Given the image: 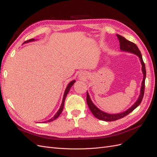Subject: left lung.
<instances>
[{"instance_id": "obj_1", "label": "left lung", "mask_w": 157, "mask_h": 157, "mask_svg": "<svg viewBox=\"0 0 157 157\" xmlns=\"http://www.w3.org/2000/svg\"><path fill=\"white\" fill-rule=\"evenodd\" d=\"M117 36L118 38V40H119L120 49L121 50H123V51L128 52L130 53H133L136 55H137L140 57L141 64H142V72L144 74V79H143L142 84H141V93H140V97L138 98V100L136 101V102L130 108H129L128 110H126L125 112L121 113L109 114L100 110L97 107H96V105L92 102L91 100H90L89 97L88 93H87V103L89 108V109L90 110V112H92V113L94 115L95 117L104 121H114L116 120H118L125 117V116H126L128 114L132 112V111L137 108L141 102L144 95V92H145V80L146 78V70H145V63L142 59V55H141L140 49H138L137 45H136L134 43L129 41L128 40H126L123 36H121V35H119V34H117Z\"/></svg>"}]
</instances>
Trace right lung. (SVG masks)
I'll return each instance as SVG.
<instances>
[{"label":"right lung","instance_id":"add662e5","mask_svg":"<svg viewBox=\"0 0 157 157\" xmlns=\"http://www.w3.org/2000/svg\"><path fill=\"white\" fill-rule=\"evenodd\" d=\"M34 39L32 38V39H30V40H27V41H25L24 43L29 42H32V41H34ZM75 80H73V81H72V82H70V83L68 85L67 87V89H66L65 91H64V96H63V102H62L61 105H60V108H59V111H58V112L56 113V114L55 115V116H54V117H53V118H52L51 119H49V120H48V121H45V123L51 122V121H54L55 119H56L57 117H59V116L60 115V113H61V112H63V108H64V100H65V98H66V97H67V94H68V92H69L70 89L71 88V87H72V86L74 85V83H75Z\"/></svg>","mask_w":157,"mask_h":157}]
</instances>
